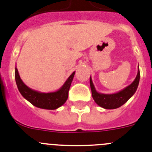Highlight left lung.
<instances>
[{
	"instance_id": "8db88e82",
	"label": "left lung",
	"mask_w": 152,
	"mask_h": 152,
	"mask_svg": "<svg viewBox=\"0 0 152 152\" xmlns=\"http://www.w3.org/2000/svg\"><path fill=\"white\" fill-rule=\"evenodd\" d=\"M138 69H139V66H138ZM139 81H140V71L138 69L136 78L131 84H129V86L117 93L102 94L98 93L96 91L92 79L90 77V85H91V92H92V97L94 102L102 108H104L105 109H115V108H119L120 106L125 104L135 94L138 84H139Z\"/></svg>"
}]
</instances>
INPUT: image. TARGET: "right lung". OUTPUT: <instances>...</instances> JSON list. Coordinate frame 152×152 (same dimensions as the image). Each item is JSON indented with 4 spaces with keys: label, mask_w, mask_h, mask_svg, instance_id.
Listing matches in <instances>:
<instances>
[{
    "label": "right lung",
    "mask_w": 152,
    "mask_h": 152,
    "mask_svg": "<svg viewBox=\"0 0 152 152\" xmlns=\"http://www.w3.org/2000/svg\"><path fill=\"white\" fill-rule=\"evenodd\" d=\"M75 72H72L67 79L62 87L55 92H49V93H42L40 91H35L29 88L23 82L20 76L18 74V71L15 67V78L18 87V91L23 95L25 99H26L33 105L40 108L48 109V110H55L67 101L69 96V91L70 86L73 80Z\"/></svg>",
    "instance_id": "add662e5"
}]
</instances>
